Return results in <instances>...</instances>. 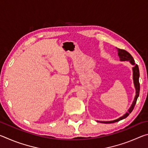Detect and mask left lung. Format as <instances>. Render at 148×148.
Returning a JSON list of instances; mask_svg holds the SVG:
<instances>
[{"label": "left lung", "mask_w": 148, "mask_h": 148, "mask_svg": "<svg viewBox=\"0 0 148 148\" xmlns=\"http://www.w3.org/2000/svg\"><path fill=\"white\" fill-rule=\"evenodd\" d=\"M117 55L119 57V60L121 61H129L130 63L132 65H133V68H132V79H133V82H134V86L135 90H136V95H135L134 101L132 102L131 107L129 108L126 113H125L123 116L121 117H119L118 119L113 120V121H97V122L99 123H115L117 121H119L120 120H122L129 116V115L131 113L132 110H133L135 104H136V102L137 101L138 97L139 96L140 93V84H139V77H140V72H139V69L138 66L137 64H135L134 60L133 57L131 56V55L130 54L129 52L125 51L124 49H121L117 48Z\"/></svg>", "instance_id": "obj_1"}]
</instances>
